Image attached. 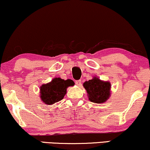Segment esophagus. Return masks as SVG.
Wrapping results in <instances>:
<instances>
[{
  "label": "esophagus",
  "mask_w": 150,
  "mask_h": 150,
  "mask_svg": "<svg viewBox=\"0 0 150 150\" xmlns=\"http://www.w3.org/2000/svg\"><path fill=\"white\" fill-rule=\"evenodd\" d=\"M82 84V82H81V80H79V81H76V85H78V86H81Z\"/></svg>",
  "instance_id": "34e87169"
}]
</instances>
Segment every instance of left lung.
<instances>
[{
    "label": "left lung",
    "mask_w": 150,
    "mask_h": 150,
    "mask_svg": "<svg viewBox=\"0 0 150 150\" xmlns=\"http://www.w3.org/2000/svg\"><path fill=\"white\" fill-rule=\"evenodd\" d=\"M83 86L87 92L89 100L92 102L103 103L109 98L110 84L108 82L102 81L94 77L84 83Z\"/></svg>",
    "instance_id": "left-lung-1"
}]
</instances>
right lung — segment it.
<instances>
[{
    "label": "right lung",
    "mask_w": 150,
    "mask_h": 150,
    "mask_svg": "<svg viewBox=\"0 0 150 150\" xmlns=\"http://www.w3.org/2000/svg\"><path fill=\"white\" fill-rule=\"evenodd\" d=\"M74 83L72 80L66 81L60 78H55L50 83L43 85L41 87V99L45 104H54L60 101L66 94V89L69 86H73Z\"/></svg>",
    "instance_id": "obj_1"
}]
</instances>
